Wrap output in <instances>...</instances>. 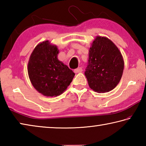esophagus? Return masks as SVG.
Listing matches in <instances>:
<instances>
[{"label": "esophagus", "mask_w": 146, "mask_h": 146, "mask_svg": "<svg viewBox=\"0 0 146 146\" xmlns=\"http://www.w3.org/2000/svg\"><path fill=\"white\" fill-rule=\"evenodd\" d=\"M82 71V68H78L75 69V70H74V72L76 73H81Z\"/></svg>", "instance_id": "obj_1"}]
</instances>
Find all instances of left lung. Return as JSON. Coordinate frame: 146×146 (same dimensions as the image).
I'll return each instance as SVG.
<instances>
[{"instance_id":"left-lung-1","label":"left lung","mask_w":146,"mask_h":146,"mask_svg":"<svg viewBox=\"0 0 146 146\" xmlns=\"http://www.w3.org/2000/svg\"><path fill=\"white\" fill-rule=\"evenodd\" d=\"M89 49L85 71L90 88L97 93L113 90L122 78L124 61L117 46L106 36H97Z\"/></svg>"}]
</instances>
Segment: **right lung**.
<instances>
[{"instance_id": "right-lung-1", "label": "right lung", "mask_w": 146, "mask_h": 146, "mask_svg": "<svg viewBox=\"0 0 146 146\" xmlns=\"http://www.w3.org/2000/svg\"><path fill=\"white\" fill-rule=\"evenodd\" d=\"M58 53L57 46L46 40L36 45L29 56V80L35 89L46 97H57L63 93L75 75L58 60Z\"/></svg>"}]
</instances>
